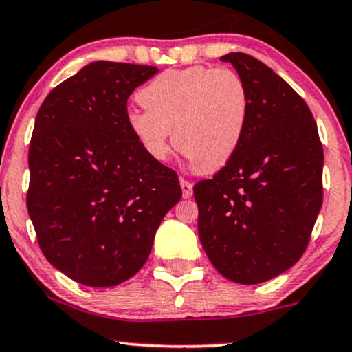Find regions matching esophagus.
<instances>
[{
    "label": "esophagus",
    "instance_id": "obj_1",
    "mask_svg": "<svg viewBox=\"0 0 352 352\" xmlns=\"http://www.w3.org/2000/svg\"><path fill=\"white\" fill-rule=\"evenodd\" d=\"M180 185H182V197L184 198H190L193 195V184L192 182L180 179Z\"/></svg>",
    "mask_w": 352,
    "mask_h": 352
}]
</instances>
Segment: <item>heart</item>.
<instances>
[{
  "mask_svg": "<svg viewBox=\"0 0 352 352\" xmlns=\"http://www.w3.org/2000/svg\"><path fill=\"white\" fill-rule=\"evenodd\" d=\"M146 109L128 114V128L144 152L165 160L173 144L198 172L231 160L249 120V93L231 69L195 65L159 74L138 93Z\"/></svg>",
  "mask_w": 352,
  "mask_h": 352,
  "instance_id": "heart-1",
  "label": "heart"
}]
</instances>
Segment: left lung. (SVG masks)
Returning a JSON list of instances; mask_svg holds the SVG:
<instances>
[{
    "label": "left lung",
    "instance_id": "8db88e82",
    "mask_svg": "<svg viewBox=\"0 0 352 352\" xmlns=\"http://www.w3.org/2000/svg\"><path fill=\"white\" fill-rule=\"evenodd\" d=\"M221 60L244 80L251 108L236 154L195 184L198 234L219 274L252 285L307 249L323 203V146L308 104L272 69L243 52Z\"/></svg>",
    "mask_w": 352,
    "mask_h": 352
}]
</instances>
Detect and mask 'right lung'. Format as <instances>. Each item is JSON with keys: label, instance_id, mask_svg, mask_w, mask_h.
I'll list each match as a JSON object with an SVG mask.
<instances>
[{"label": "right lung", "instance_id": "right-lung-1", "mask_svg": "<svg viewBox=\"0 0 352 352\" xmlns=\"http://www.w3.org/2000/svg\"><path fill=\"white\" fill-rule=\"evenodd\" d=\"M157 67L98 60L54 88L29 147L28 211L42 254L88 287L133 277L180 200L175 170L128 128V98Z\"/></svg>", "mask_w": 352, "mask_h": 352}]
</instances>
